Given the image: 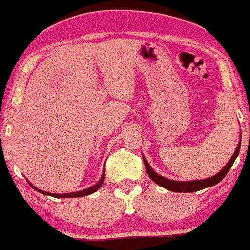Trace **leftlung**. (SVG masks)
Segmentation results:
<instances>
[{
  "instance_id": "1",
  "label": "left lung",
  "mask_w": 250,
  "mask_h": 250,
  "mask_svg": "<svg viewBox=\"0 0 250 250\" xmlns=\"http://www.w3.org/2000/svg\"><path fill=\"white\" fill-rule=\"evenodd\" d=\"M239 150H241V143L238 144L237 149H235L234 154L232 155L229 162L225 165V167H223L218 174L213 175V176H211V178L202 179V180H191V181L170 180V179L164 178V176H162V175L157 174V172L154 171L144 157H143V162H144V165H146V172H148L149 178H150L155 184L162 186V188H167V190L169 191H172V192H195V191L202 190V188H211V186L220 183V181L225 178L226 175H227V172L229 171L232 165L234 164V160L237 159Z\"/></svg>"
}]
</instances>
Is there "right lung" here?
<instances>
[{"mask_svg": "<svg viewBox=\"0 0 250 250\" xmlns=\"http://www.w3.org/2000/svg\"><path fill=\"white\" fill-rule=\"evenodd\" d=\"M104 172H106V171H104V172H102L101 179H100L99 183H97L96 185L91 186V188H85V190L76 191V192H70V193H51V192H46V191L39 190V188H34V186L32 185V184H30V185H32V188H33L34 190L38 191V192L43 193V195H49V196H53V197H58V199H66V197H81V196L91 195V193H93V192H95V191H97L100 188H101L102 184H104Z\"/></svg>", "mask_w": 250, "mask_h": 250, "instance_id": "right-lung-1", "label": "right lung"}]
</instances>
